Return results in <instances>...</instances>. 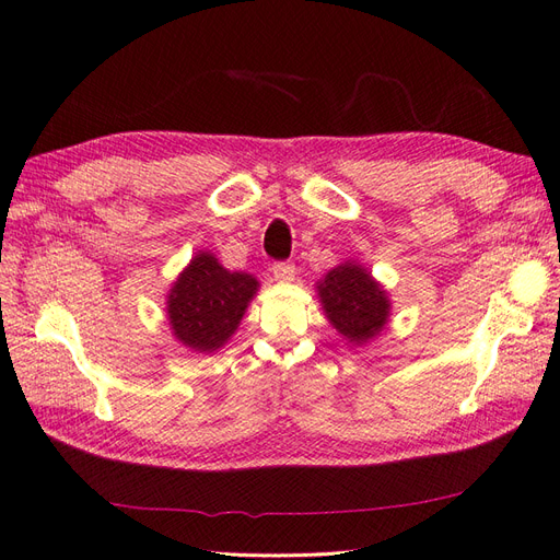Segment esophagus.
Listing matches in <instances>:
<instances>
[{
  "instance_id": "34e87169",
  "label": "esophagus",
  "mask_w": 560,
  "mask_h": 560,
  "mask_svg": "<svg viewBox=\"0 0 560 560\" xmlns=\"http://www.w3.org/2000/svg\"><path fill=\"white\" fill-rule=\"evenodd\" d=\"M270 273H273V278L278 282H292L296 276V268L290 261H278V264H273V268H270Z\"/></svg>"
}]
</instances>
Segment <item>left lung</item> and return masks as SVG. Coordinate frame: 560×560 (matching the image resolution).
<instances>
[{
	"label": "left lung",
	"instance_id": "left-lung-1",
	"mask_svg": "<svg viewBox=\"0 0 560 560\" xmlns=\"http://www.w3.org/2000/svg\"><path fill=\"white\" fill-rule=\"evenodd\" d=\"M317 299L331 327L354 346L371 341L387 325V292L354 261L331 268L317 282Z\"/></svg>",
	"mask_w": 560,
	"mask_h": 560
}]
</instances>
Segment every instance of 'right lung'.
Returning <instances> with one entry per match:
<instances>
[{
    "mask_svg": "<svg viewBox=\"0 0 560 560\" xmlns=\"http://www.w3.org/2000/svg\"><path fill=\"white\" fill-rule=\"evenodd\" d=\"M257 290V278L226 270L214 254L198 252L167 294L175 338L196 352L219 350L238 329Z\"/></svg>",
    "mask_w": 560,
    "mask_h": 560,
    "instance_id": "add662e5",
    "label": "right lung"
}]
</instances>
